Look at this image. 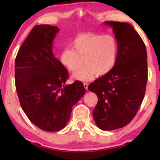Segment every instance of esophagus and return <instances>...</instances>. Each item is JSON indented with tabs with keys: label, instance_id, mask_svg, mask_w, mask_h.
<instances>
[{
	"label": "esophagus",
	"instance_id": "1",
	"mask_svg": "<svg viewBox=\"0 0 160 160\" xmlns=\"http://www.w3.org/2000/svg\"><path fill=\"white\" fill-rule=\"evenodd\" d=\"M83 86H84V88H85L86 90H87V89H88V86H89V84L86 83V82H84Z\"/></svg>",
	"mask_w": 160,
	"mask_h": 160
}]
</instances>
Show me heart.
Wrapping results in <instances>:
<instances>
[{"mask_svg": "<svg viewBox=\"0 0 160 160\" xmlns=\"http://www.w3.org/2000/svg\"><path fill=\"white\" fill-rule=\"evenodd\" d=\"M118 56V45L110 34L86 33L77 36L71 43V49H66L60 54L59 61L68 71L76 73L75 80L88 81L96 76L108 74L114 67Z\"/></svg>", "mask_w": 160, "mask_h": 160, "instance_id": "1", "label": "heart"}]
</instances>
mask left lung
<instances>
[{"label":"left lung","mask_w":160,"mask_h":160,"mask_svg":"<svg viewBox=\"0 0 160 160\" xmlns=\"http://www.w3.org/2000/svg\"><path fill=\"white\" fill-rule=\"evenodd\" d=\"M113 28L118 45L113 68L88 87L98 96L92 114L97 126L111 131L124 127L136 115L144 99L148 81L147 49L130 24L104 22Z\"/></svg>","instance_id":"obj_1"}]
</instances>
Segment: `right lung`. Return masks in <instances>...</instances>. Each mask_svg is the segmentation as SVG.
Instances as JSON below:
<instances>
[{
    "instance_id": "add662e5",
    "label": "right lung",
    "mask_w": 160,
    "mask_h": 160,
    "mask_svg": "<svg viewBox=\"0 0 160 160\" xmlns=\"http://www.w3.org/2000/svg\"><path fill=\"white\" fill-rule=\"evenodd\" d=\"M59 29L36 25L20 47L15 61V82L20 104L31 122L47 132L66 126L72 107L86 92L82 82L66 85L68 71L52 53Z\"/></svg>"
}]
</instances>
